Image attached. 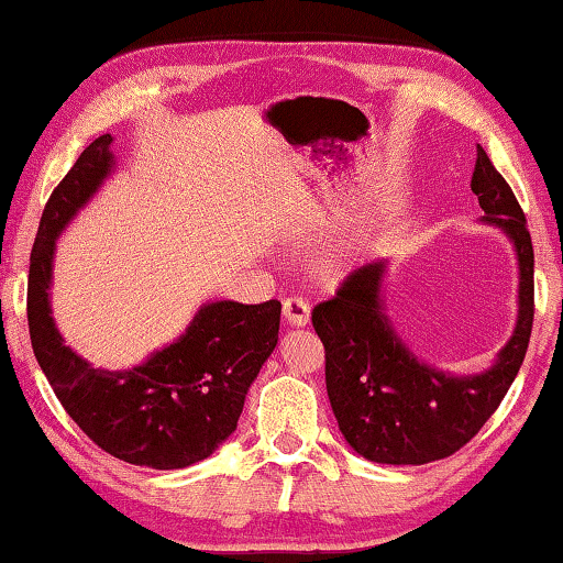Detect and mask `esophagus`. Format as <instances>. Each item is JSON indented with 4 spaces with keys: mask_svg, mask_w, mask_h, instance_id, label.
<instances>
[{
    "mask_svg": "<svg viewBox=\"0 0 563 563\" xmlns=\"http://www.w3.org/2000/svg\"><path fill=\"white\" fill-rule=\"evenodd\" d=\"M284 323L291 329H303L309 327V307L301 299H287L282 307Z\"/></svg>",
    "mask_w": 563,
    "mask_h": 563,
    "instance_id": "34e87169",
    "label": "esophagus"
}]
</instances>
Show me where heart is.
<instances>
[{
	"mask_svg": "<svg viewBox=\"0 0 563 563\" xmlns=\"http://www.w3.org/2000/svg\"><path fill=\"white\" fill-rule=\"evenodd\" d=\"M353 266H356V256L351 250H339L329 254L327 260H321L317 266V279L327 287H336L339 282L346 279Z\"/></svg>",
	"mask_w": 563,
	"mask_h": 563,
	"instance_id": "heart-1",
	"label": "heart"
}]
</instances>
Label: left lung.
Returning <instances> with one entry per match:
<instances>
[{
  "mask_svg": "<svg viewBox=\"0 0 563 563\" xmlns=\"http://www.w3.org/2000/svg\"><path fill=\"white\" fill-rule=\"evenodd\" d=\"M472 192L517 256V321L492 366L467 376L422 361L388 313V256L361 266L331 301L313 309L327 349V390L341 435L378 465H426L450 457L497 410L527 356L534 321V250L525 212L505 177L477 147Z\"/></svg>",
  "mask_w": 563,
  "mask_h": 563,
  "instance_id": "1",
  "label": "left lung"
}]
</instances>
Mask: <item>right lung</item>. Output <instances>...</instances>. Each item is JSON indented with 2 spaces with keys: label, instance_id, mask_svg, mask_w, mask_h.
Here are the masks:
<instances>
[{
  "label": "right lung",
  "instance_id": "obj_1",
  "mask_svg": "<svg viewBox=\"0 0 563 563\" xmlns=\"http://www.w3.org/2000/svg\"><path fill=\"white\" fill-rule=\"evenodd\" d=\"M113 135L78 155L44 207L29 264V336L71 420L131 465L183 470L236 430L244 398L279 341L282 303L205 301L175 341L123 371L96 368L66 346L52 311L56 242L115 173Z\"/></svg>",
  "mask_w": 563,
  "mask_h": 563
}]
</instances>
